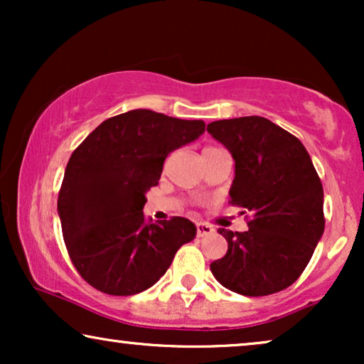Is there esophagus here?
<instances>
[{
    "label": "esophagus",
    "mask_w": 364,
    "mask_h": 364,
    "mask_svg": "<svg viewBox=\"0 0 364 364\" xmlns=\"http://www.w3.org/2000/svg\"><path fill=\"white\" fill-rule=\"evenodd\" d=\"M210 233H213L212 225H208V223H203V222L197 223V237H205V235H210Z\"/></svg>",
    "instance_id": "1"
}]
</instances>
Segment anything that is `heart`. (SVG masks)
Returning a JSON list of instances; mask_svg holds the SVG:
<instances>
[{"label":"heart","instance_id":"obj_1","mask_svg":"<svg viewBox=\"0 0 364 364\" xmlns=\"http://www.w3.org/2000/svg\"><path fill=\"white\" fill-rule=\"evenodd\" d=\"M208 149H210V147H208Z\"/></svg>","mask_w":364,"mask_h":364}]
</instances>
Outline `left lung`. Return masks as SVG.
Listing matches in <instances>:
<instances>
[{
  "label": "left lung",
  "mask_w": 364,
  "mask_h": 364,
  "mask_svg": "<svg viewBox=\"0 0 364 364\" xmlns=\"http://www.w3.org/2000/svg\"><path fill=\"white\" fill-rule=\"evenodd\" d=\"M235 161L230 203L248 230L218 228L225 257L210 263L217 282L245 296H265L298 280L325 230L323 186L310 154L265 117L223 119L207 126Z\"/></svg>",
  "instance_id": "1"
}]
</instances>
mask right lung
<instances>
[{"label":"right lung","mask_w":364,"mask_h":364,"mask_svg":"<svg viewBox=\"0 0 364 364\" xmlns=\"http://www.w3.org/2000/svg\"><path fill=\"white\" fill-rule=\"evenodd\" d=\"M203 131V121L134 109L99 124L73 152L58 213L71 262L89 285L116 296L141 293L196 238L188 218L152 223L142 208L166 157Z\"/></svg>","instance_id":"1"}]
</instances>
